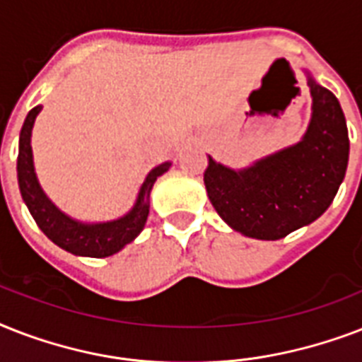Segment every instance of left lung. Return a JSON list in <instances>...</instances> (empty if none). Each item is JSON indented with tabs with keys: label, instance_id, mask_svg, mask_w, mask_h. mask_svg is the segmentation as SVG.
Masks as SVG:
<instances>
[{
	"label": "left lung",
	"instance_id": "8db88e82",
	"mask_svg": "<svg viewBox=\"0 0 362 362\" xmlns=\"http://www.w3.org/2000/svg\"><path fill=\"white\" fill-rule=\"evenodd\" d=\"M312 120L297 144L235 170L209 156L204 186L227 226L246 237L278 240L315 221L342 184L348 125L334 93L308 75Z\"/></svg>",
	"mask_w": 362,
	"mask_h": 362
}]
</instances>
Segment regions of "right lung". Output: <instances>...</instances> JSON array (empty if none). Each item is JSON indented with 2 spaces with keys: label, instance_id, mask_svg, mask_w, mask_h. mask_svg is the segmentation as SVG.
<instances>
[{
  "label": "right lung",
  "instance_id": "right-lung-1",
  "mask_svg": "<svg viewBox=\"0 0 362 362\" xmlns=\"http://www.w3.org/2000/svg\"><path fill=\"white\" fill-rule=\"evenodd\" d=\"M41 109V105H37L35 109L28 112L18 141V161H16L18 187L30 214L33 216L37 226L41 227V231L54 244L64 247L65 252L84 255V257H109L112 253L120 252L125 244L135 240L139 233L144 229L150 212V192L153 182L158 180V176L169 170L170 161H165L148 173L133 209L125 216L101 223H82L73 220L45 195L41 184L37 180L33 153H31V129Z\"/></svg>",
  "mask_w": 362,
  "mask_h": 362
}]
</instances>
